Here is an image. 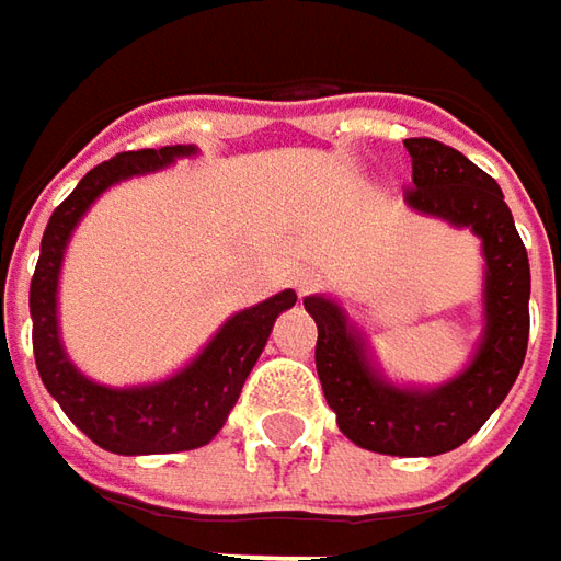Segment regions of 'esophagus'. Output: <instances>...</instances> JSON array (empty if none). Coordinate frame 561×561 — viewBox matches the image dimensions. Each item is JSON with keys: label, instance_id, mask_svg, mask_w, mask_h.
Wrapping results in <instances>:
<instances>
[{"label": "esophagus", "instance_id": "1", "mask_svg": "<svg viewBox=\"0 0 561 561\" xmlns=\"http://www.w3.org/2000/svg\"><path fill=\"white\" fill-rule=\"evenodd\" d=\"M293 284H296V290H299V296H306V293L312 290V284H314V274L312 271H296L293 274Z\"/></svg>", "mask_w": 561, "mask_h": 561}]
</instances>
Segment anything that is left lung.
I'll return each instance as SVG.
<instances>
[{
	"label": "left lung",
	"instance_id": "left-lung-1",
	"mask_svg": "<svg viewBox=\"0 0 561 561\" xmlns=\"http://www.w3.org/2000/svg\"><path fill=\"white\" fill-rule=\"evenodd\" d=\"M415 211L471 227L484 247V334L465 371L431 390L380 375L368 340L328 296H306L318 324L314 368L336 424L350 440L383 456H440L481 431L506 399L528 353L530 265L500 184L459 149L427 137L405 140Z\"/></svg>",
	"mask_w": 561,
	"mask_h": 561
}]
</instances>
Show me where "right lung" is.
I'll use <instances>...</instances> for the list:
<instances>
[{
	"label": "right lung",
	"instance_id": "obj_1",
	"mask_svg": "<svg viewBox=\"0 0 561 561\" xmlns=\"http://www.w3.org/2000/svg\"><path fill=\"white\" fill-rule=\"evenodd\" d=\"M196 156V146H162L121 152L96 164L75 193L58 205L39 243V262L31 280L33 358L46 390L61 412L75 421L90 440L118 456H156L184 453L211 440L225 427L237 405L252 365L259 362L277 314L296 306V293L280 290L265 302L230 314L218 334L203 346L178 375L140 383V387H105L80 375L58 336V274L68 240L108 186L127 178L168 168L174 159Z\"/></svg>",
	"mask_w": 561,
	"mask_h": 561
}]
</instances>
